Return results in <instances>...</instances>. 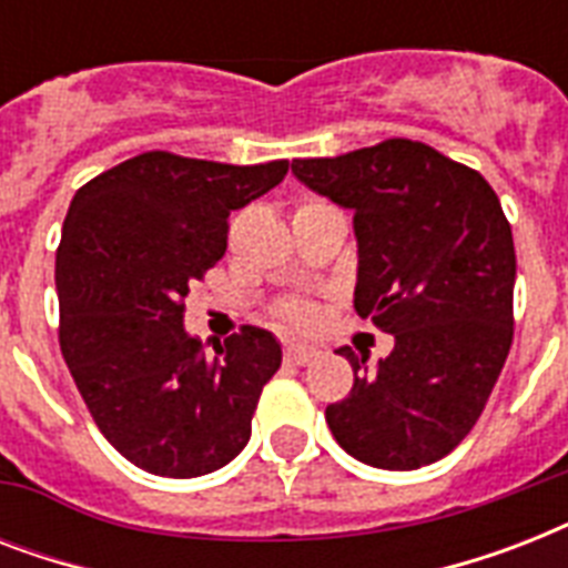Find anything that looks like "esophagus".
I'll list each match as a JSON object with an SVG mask.
<instances>
[{
    "mask_svg": "<svg viewBox=\"0 0 568 568\" xmlns=\"http://www.w3.org/2000/svg\"><path fill=\"white\" fill-rule=\"evenodd\" d=\"M315 356H318V351H315V347H303V345L285 347V359H288L292 365H310Z\"/></svg>",
    "mask_w": 568,
    "mask_h": 568,
    "instance_id": "1",
    "label": "esophagus"
}]
</instances>
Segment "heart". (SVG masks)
<instances>
[{
    "mask_svg": "<svg viewBox=\"0 0 568 568\" xmlns=\"http://www.w3.org/2000/svg\"><path fill=\"white\" fill-rule=\"evenodd\" d=\"M310 205H321V200H303L297 205V212L301 209H310ZM274 321L283 329H294V333H303V329H312L318 324L321 310L318 303L310 301V297H301V294H288L283 301L274 303V310H271Z\"/></svg>",
    "mask_w": 568,
    "mask_h": 568,
    "instance_id": "1",
    "label": "heart"
}]
</instances>
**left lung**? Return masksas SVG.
Here are the masks:
<instances>
[{
    "mask_svg": "<svg viewBox=\"0 0 568 568\" xmlns=\"http://www.w3.org/2000/svg\"><path fill=\"white\" fill-rule=\"evenodd\" d=\"M294 176L354 209V310L395 336L365 368L342 347L354 388L327 406L342 448L388 471L430 466L457 448L493 395L513 345V230L493 185L409 138L336 159H294Z\"/></svg>",
    "mask_w": 568,
    "mask_h": 568,
    "instance_id": "obj_1",
    "label": "left lung"
}]
</instances>
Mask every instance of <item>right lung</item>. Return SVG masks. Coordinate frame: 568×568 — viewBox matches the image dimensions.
<instances>
[{
	"label": "right lung",
	"mask_w": 568,
	"mask_h": 568,
	"mask_svg": "<svg viewBox=\"0 0 568 568\" xmlns=\"http://www.w3.org/2000/svg\"><path fill=\"white\" fill-rule=\"evenodd\" d=\"M285 173V159L239 168L150 150L70 203L55 256L61 354L102 436L150 475H209L247 445L283 351L241 327L205 356L182 315L189 285L226 253L230 212Z\"/></svg>",
	"instance_id": "add662e5"
}]
</instances>
